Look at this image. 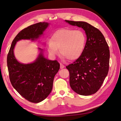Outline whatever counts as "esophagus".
Segmentation results:
<instances>
[{
  "label": "esophagus",
  "mask_w": 121,
  "mask_h": 121,
  "mask_svg": "<svg viewBox=\"0 0 121 121\" xmlns=\"http://www.w3.org/2000/svg\"><path fill=\"white\" fill-rule=\"evenodd\" d=\"M65 68V65H63V64H62V63H60V69H63V68Z\"/></svg>",
  "instance_id": "obj_1"
}]
</instances>
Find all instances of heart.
<instances>
[{"label":"heart","mask_w":121,"mask_h":121,"mask_svg":"<svg viewBox=\"0 0 121 121\" xmlns=\"http://www.w3.org/2000/svg\"><path fill=\"white\" fill-rule=\"evenodd\" d=\"M86 42V36L82 30L71 29L59 30L52 35L47 43L48 50L52 56L58 54V49L63 60L78 59L82 54Z\"/></svg>","instance_id":"obj_1"}]
</instances>
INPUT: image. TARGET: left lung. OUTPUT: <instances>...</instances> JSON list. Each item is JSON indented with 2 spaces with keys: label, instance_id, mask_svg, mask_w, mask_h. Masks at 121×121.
Masks as SVG:
<instances>
[{
  "label": "left lung",
  "instance_id": "obj_1",
  "mask_svg": "<svg viewBox=\"0 0 121 121\" xmlns=\"http://www.w3.org/2000/svg\"><path fill=\"white\" fill-rule=\"evenodd\" d=\"M85 30L87 41L82 54L66 67L70 74V86L78 94L91 95L103 84L109 69V50L104 35L97 28L85 22L65 20Z\"/></svg>",
  "mask_w": 121,
  "mask_h": 121
}]
</instances>
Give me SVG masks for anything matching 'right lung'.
<instances>
[{"instance_id": "obj_1", "label": "right lung", "mask_w": 121, "mask_h": 121, "mask_svg": "<svg viewBox=\"0 0 121 121\" xmlns=\"http://www.w3.org/2000/svg\"><path fill=\"white\" fill-rule=\"evenodd\" d=\"M49 25L47 22H39L21 30L13 41L7 56V67L13 87L22 96L32 103L41 102L49 95L60 64L56 60L46 58L43 50L41 48H38L39 53L33 62L21 63L15 57L14 50L16 43L22 39L38 40Z\"/></svg>"}]
</instances>
